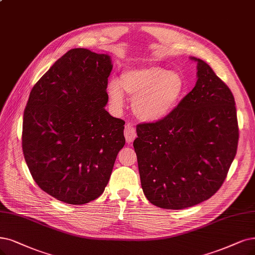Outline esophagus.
Segmentation results:
<instances>
[{
  "instance_id": "1",
  "label": "esophagus",
  "mask_w": 255,
  "mask_h": 255,
  "mask_svg": "<svg viewBox=\"0 0 255 255\" xmlns=\"http://www.w3.org/2000/svg\"><path fill=\"white\" fill-rule=\"evenodd\" d=\"M124 135H125V138H126V140H127V143H131V142H132V140L136 137L135 129L133 128L132 125L127 124V125L125 126Z\"/></svg>"
}]
</instances>
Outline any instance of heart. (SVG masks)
<instances>
[{"label": "heart", "mask_w": 255, "mask_h": 255, "mask_svg": "<svg viewBox=\"0 0 255 255\" xmlns=\"http://www.w3.org/2000/svg\"><path fill=\"white\" fill-rule=\"evenodd\" d=\"M133 98L132 109L140 121L156 122L166 118L185 91L184 77L159 66L130 68L123 71L121 80L111 79L107 93L111 106L121 110L125 104V92Z\"/></svg>", "instance_id": "obj_1"}]
</instances>
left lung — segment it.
<instances>
[{"label":"left lung","instance_id":"8db88e82","mask_svg":"<svg viewBox=\"0 0 255 255\" xmlns=\"http://www.w3.org/2000/svg\"><path fill=\"white\" fill-rule=\"evenodd\" d=\"M194 88L156 123L139 124L133 147L147 200L185 209L218 191L237 154L239 126L231 90L203 60Z\"/></svg>","mask_w":255,"mask_h":255}]
</instances>
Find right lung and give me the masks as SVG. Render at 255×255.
<instances>
[{
  "mask_svg": "<svg viewBox=\"0 0 255 255\" xmlns=\"http://www.w3.org/2000/svg\"><path fill=\"white\" fill-rule=\"evenodd\" d=\"M112 67L109 54L74 48L29 94L23 118L25 161L37 186L63 203L98 199L125 145V122L105 109Z\"/></svg>",
  "mask_w": 255,
  "mask_h": 255,
  "instance_id": "add662e5",
  "label": "right lung"
}]
</instances>
